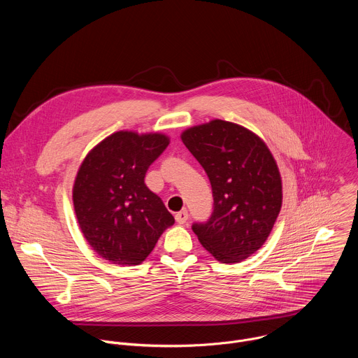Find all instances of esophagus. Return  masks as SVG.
I'll return each instance as SVG.
<instances>
[{
  "instance_id": "esophagus-1",
  "label": "esophagus",
  "mask_w": 358,
  "mask_h": 358,
  "mask_svg": "<svg viewBox=\"0 0 358 358\" xmlns=\"http://www.w3.org/2000/svg\"><path fill=\"white\" fill-rule=\"evenodd\" d=\"M176 221H177L178 224H185V222L188 221V213H187L185 210L177 213V214H176Z\"/></svg>"
}]
</instances>
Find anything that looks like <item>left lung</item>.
Segmentation results:
<instances>
[{"label":"left lung","instance_id":"left-lung-1","mask_svg":"<svg viewBox=\"0 0 358 358\" xmlns=\"http://www.w3.org/2000/svg\"><path fill=\"white\" fill-rule=\"evenodd\" d=\"M181 138L206 170L214 196L211 217L194 222V234L220 262L246 259L265 243L282 207L273 156L257 134L218 119L185 130Z\"/></svg>","mask_w":358,"mask_h":358}]
</instances>
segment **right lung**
I'll use <instances>...</instances> for the list:
<instances>
[{
  "label": "right lung",
  "instance_id": "1",
  "mask_svg": "<svg viewBox=\"0 0 358 358\" xmlns=\"http://www.w3.org/2000/svg\"><path fill=\"white\" fill-rule=\"evenodd\" d=\"M169 145L164 134L117 131L83 160L73 185L79 227L100 258L138 265L174 217L144 182L148 167Z\"/></svg>",
  "mask_w": 358,
  "mask_h": 358
}]
</instances>
